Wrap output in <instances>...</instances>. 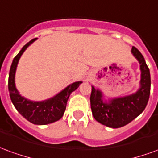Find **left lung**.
I'll use <instances>...</instances> for the list:
<instances>
[{
    "label": "left lung",
    "instance_id": "8db88e82",
    "mask_svg": "<svg viewBox=\"0 0 158 158\" xmlns=\"http://www.w3.org/2000/svg\"><path fill=\"white\" fill-rule=\"evenodd\" d=\"M131 52L139 61L141 71L139 89L136 93L129 96L113 98L109 102H103L102 94L99 89L92 86L90 94V106L92 115L97 122L110 128H120L128 124L142 113L146 108L150 91L151 75L149 68L142 54L135 46Z\"/></svg>",
    "mask_w": 158,
    "mask_h": 158
}]
</instances>
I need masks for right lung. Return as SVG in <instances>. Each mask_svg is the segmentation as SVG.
Segmentation results:
<instances>
[{
  "label": "right lung",
  "instance_id": "1",
  "mask_svg": "<svg viewBox=\"0 0 158 158\" xmlns=\"http://www.w3.org/2000/svg\"><path fill=\"white\" fill-rule=\"evenodd\" d=\"M35 40L36 38L33 39L25 45H23L22 50L13 59L9 72L8 89L12 102L23 118L34 124L45 125L56 122L63 116L70 94L74 91L82 82L78 81L73 83L52 98L43 102H32L19 95L15 86L16 69L23 53Z\"/></svg>",
  "mask_w": 158,
  "mask_h": 158
}]
</instances>
